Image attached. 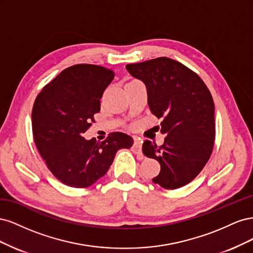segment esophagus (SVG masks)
Here are the masks:
<instances>
[{
    "instance_id": "esophagus-1",
    "label": "esophagus",
    "mask_w": 253,
    "mask_h": 253,
    "mask_svg": "<svg viewBox=\"0 0 253 253\" xmlns=\"http://www.w3.org/2000/svg\"><path fill=\"white\" fill-rule=\"evenodd\" d=\"M141 144L142 141L138 138H135L134 144H133V151L136 153V154H140L141 153Z\"/></svg>"
}]
</instances>
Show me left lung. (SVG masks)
<instances>
[{"instance_id": "1", "label": "left lung", "mask_w": 253, "mask_h": 253, "mask_svg": "<svg viewBox=\"0 0 253 253\" xmlns=\"http://www.w3.org/2000/svg\"><path fill=\"white\" fill-rule=\"evenodd\" d=\"M127 72L141 80L148 104L167 137L160 147L145 140L143 154L160 164L153 178L165 189H177L192 181L211 156L215 139L214 102L200 76L170 58L160 57L127 64Z\"/></svg>"}]
</instances>
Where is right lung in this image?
Here are the masks:
<instances>
[{"instance_id": "add662e5", "label": "right lung", "mask_w": 253, "mask_h": 253, "mask_svg": "<svg viewBox=\"0 0 253 253\" xmlns=\"http://www.w3.org/2000/svg\"><path fill=\"white\" fill-rule=\"evenodd\" d=\"M114 79L110 68L77 64L66 68L37 96L33 113L34 139L49 171L64 185L87 188L105 175L120 149L133 138L114 132L103 141L82 136L100 111L104 89Z\"/></svg>"}]
</instances>
